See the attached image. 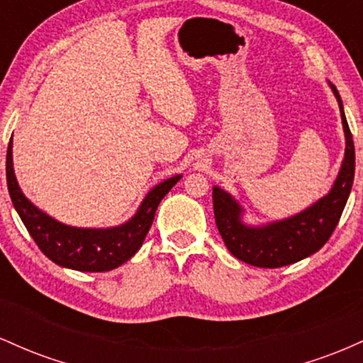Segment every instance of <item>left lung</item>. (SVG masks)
<instances>
[{
    "instance_id": "8db88e82",
    "label": "left lung",
    "mask_w": 363,
    "mask_h": 363,
    "mask_svg": "<svg viewBox=\"0 0 363 363\" xmlns=\"http://www.w3.org/2000/svg\"><path fill=\"white\" fill-rule=\"evenodd\" d=\"M331 89L338 99L345 138H347L343 165L331 193L289 220L256 228L245 227L240 222V208L230 198V194L213 187L216 227L227 249L237 259L257 268H280L318 252L335 232L352 191L353 176H355V147L338 90L335 85H331Z\"/></svg>"
}]
</instances>
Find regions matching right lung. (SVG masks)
Instances as JSON below:
<instances>
[{
  "instance_id": "obj_1",
  "label": "right lung",
  "mask_w": 363,
  "mask_h": 363,
  "mask_svg": "<svg viewBox=\"0 0 363 363\" xmlns=\"http://www.w3.org/2000/svg\"><path fill=\"white\" fill-rule=\"evenodd\" d=\"M181 176L170 177L150 191L140 210L128 223L114 228H77L48 216L25 198L13 172L11 140L6 150V184L15 210L49 259L77 272H109L135 256L143 244L155 211L164 196L177 184Z\"/></svg>"
}]
</instances>
